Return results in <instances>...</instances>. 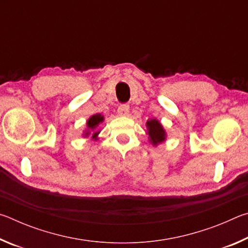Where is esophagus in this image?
<instances>
[{
    "label": "esophagus",
    "mask_w": 248,
    "mask_h": 248,
    "mask_svg": "<svg viewBox=\"0 0 248 248\" xmlns=\"http://www.w3.org/2000/svg\"><path fill=\"white\" fill-rule=\"evenodd\" d=\"M129 110H130L129 105L123 104V105H120V106L118 107V110H117V112H118L119 116H128L129 115Z\"/></svg>",
    "instance_id": "34e87169"
}]
</instances>
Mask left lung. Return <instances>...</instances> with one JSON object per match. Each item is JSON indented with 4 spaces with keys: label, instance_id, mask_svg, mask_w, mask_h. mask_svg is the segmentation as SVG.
Here are the masks:
<instances>
[{
    "label": "left lung",
    "instance_id": "8db88e82",
    "mask_svg": "<svg viewBox=\"0 0 248 248\" xmlns=\"http://www.w3.org/2000/svg\"><path fill=\"white\" fill-rule=\"evenodd\" d=\"M146 134L149 136V142L153 146H157L158 144L166 141L167 133L165 131L163 124L159 123L156 118H150L146 120Z\"/></svg>",
    "mask_w": 248,
    "mask_h": 248
}]
</instances>
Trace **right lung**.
I'll return each instance as SVG.
<instances>
[{"mask_svg": "<svg viewBox=\"0 0 248 248\" xmlns=\"http://www.w3.org/2000/svg\"><path fill=\"white\" fill-rule=\"evenodd\" d=\"M105 120L104 116L102 114H95L91 116L86 121V128L84 130L82 136L84 138H91L92 140H98V134L100 133V130L98 129L99 124Z\"/></svg>", "mask_w": 248, "mask_h": 248, "instance_id": "add662e5", "label": "right lung"}]
</instances>
